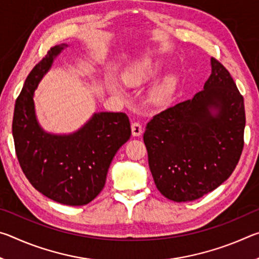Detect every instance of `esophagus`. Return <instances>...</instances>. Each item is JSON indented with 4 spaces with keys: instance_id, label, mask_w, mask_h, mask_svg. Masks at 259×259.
<instances>
[{
    "instance_id": "1",
    "label": "esophagus",
    "mask_w": 259,
    "mask_h": 259,
    "mask_svg": "<svg viewBox=\"0 0 259 259\" xmlns=\"http://www.w3.org/2000/svg\"><path fill=\"white\" fill-rule=\"evenodd\" d=\"M131 133H133L134 137H138V136L142 135L143 133L142 124H140L139 122H134V123L131 124Z\"/></svg>"
}]
</instances>
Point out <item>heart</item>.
<instances>
[{"instance_id":"1","label":"heart","mask_w":259,"mask_h":259,"mask_svg":"<svg viewBox=\"0 0 259 259\" xmlns=\"http://www.w3.org/2000/svg\"><path fill=\"white\" fill-rule=\"evenodd\" d=\"M162 64L160 60L145 57L135 60L122 73V78L130 88H142L150 84L160 75ZM178 89V75L170 73L156 83L147 95V102L153 108H163L172 102Z\"/></svg>"}]
</instances>
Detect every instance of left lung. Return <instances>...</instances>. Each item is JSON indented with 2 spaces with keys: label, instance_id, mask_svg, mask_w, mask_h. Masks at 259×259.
Listing matches in <instances>:
<instances>
[{
  "label": "left lung",
  "instance_id": "obj_1",
  "mask_svg": "<svg viewBox=\"0 0 259 259\" xmlns=\"http://www.w3.org/2000/svg\"><path fill=\"white\" fill-rule=\"evenodd\" d=\"M203 90L148 122L144 133L148 165L166 199L186 202L229 178L243 148V97L229 71L211 58Z\"/></svg>",
  "mask_w": 259,
  "mask_h": 259
}]
</instances>
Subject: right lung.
Here are the masks:
<instances>
[{
    "mask_svg": "<svg viewBox=\"0 0 259 259\" xmlns=\"http://www.w3.org/2000/svg\"><path fill=\"white\" fill-rule=\"evenodd\" d=\"M67 45L48 51L24 83L16 100L12 136L26 178L47 198L66 205H84L105 186L109 164L131 136L124 113L99 112L71 134L48 133L38 123L34 94Z\"/></svg>",
    "mask_w": 259,
    "mask_h": 259,
    "instance_id": "right-lung-1",
    "label": "right lung"
}]
</instances>
